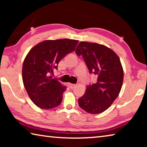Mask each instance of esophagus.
Wrapping results in <instances>:
<instances>
[{
	"label": "esophagus",
	"mask_w": 147,
	"mask_h": 147,
	"mask_svg": "<svg viewBox=\"0 0 147 147\" xmlns=\"http://www.w3.org/2000/svg\"><path fill=\"white\" fill-rule=\"evenodd\" d=\"M67 85H68V86H69V88H71V89H73V88H74V87L76 86L75 84H71V83H68V84H67Z\"/></svg>",
	"instance_id": "obj_1"
}]
</instances>
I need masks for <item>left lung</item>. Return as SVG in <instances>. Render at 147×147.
I'll use <instances>...</instances> for the list:
<instances>
[{
    "mask_svg": "<svg viewBox=\"0 0 147 147\" xmlns=\"http://www.w3.org/2000/svg\"><path fill=\"white\" fill-rule=\"evenodd\" d=\"M75 53L82 56L90 74L97 76L96 82L87 86L85 94L78 99L79 106L88 113H100L121 91L124 73L120 59L112 50L96 43L82 41Z\"/></svg>",
    "mask_w": 147,
    "mask_h": 147,
    "instance_id": "left-lung-1",
    "label": "left lung"
}]
</instances>
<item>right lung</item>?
Segmentation results:
<instances>
[{
  "label": "right lung",
  "mask_w": 147,
  "mask_h": 147,
  "mask_svg": "<svg viewBox=\"0 0 147 147\" xmlns=\"http://www.w3.org/2000/svg\"><path fill=\"white\" fill-rule=\"evenodd\" d=\"M78 40H46L36 45L24 59L22 75L24 86L32 102L49 109L61 104L66 87L50 74L58 69L61 59L75 50Z\"/></svg>",
  "instance_id": "1"
}]
</instances>
